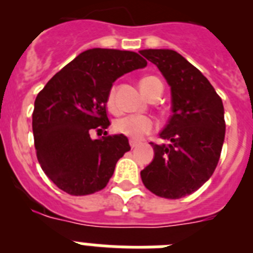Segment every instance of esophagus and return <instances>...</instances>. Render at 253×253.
Masks as SVG:
<instances>
[{"label":"esophagus","mask_w":253,"mask_h":253,"mask_svg":"<svg viewBox=\"0 0 253 253\" xmlns=\"http://www.w3.org/2000/svg\"><path fill=\"white\" fill-rule=\"evenodd\" d=\"M129 144H130L131 149H133V148H135V147H138V144H139V143H138L137 140H133V139H130V140H129Z\"/></svg>","instance_id":"esophagus-1"}]
</instances>
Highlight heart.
<instances>
[{
	"instance_id": "obj_1",
	"label": "heart",
	"mask_w": 253,
	"mask_h": 253,
	"mask_svg": "<svg viewBox=\"0 0 253 253\" xmlns=\"http://www.w3.org/2000/svg\"><path fill=\"white\" fill-rule=\"evenodd\" d=\"M157 84H162L160 78H157L156 76H147V77L142 78L140 88H142L143 93L148 97ZM106 102L110 110H115V87H113L109 91ZM156 128H157V123L149 116L143 115H125L122 116V118H118L114 122V130L116 133L123 134V135L133 140L140 139L147 134L156 130Z\"/></svg>"
}]
</instances>
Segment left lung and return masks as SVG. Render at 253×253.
Returning a JSON list of instances; mask_svg holds the SVG:
<instances>
[{
  "mask_svg": "<svg viewBox=\"0 0 253 253\" xmlns=\"http://www.w3.org/2000/svg\"><path fill=\"white\" fill-rule=\"evenodd\" d=\"M140 54L158 67L172 96V115L160 134L167 143H151L154 158L140 177L157 196L184 198L200 189L218 165L225 135L222 99L177 51L146 49Z\"/></svg>",
  "mask_w": 253,
  "mask_h": 253,
  "instance_id": "1",
  "label": "left lung"
}]
</instances>
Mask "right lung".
<instances>
[{
	"instance_id": "add662e5",
	"label": "right lung",
	"mask_w": 253,
	"mask_h": 253,
	"mask_svg": "<svg viewBox=\"0 0 253 253\" xmlns=\"http://www.w3.org/2000/svg\"><path fill=\"white\" fill-rule=\"evenodd\" d=\"M146 66L147 60L134 51L88 49L38 93L33 111L37 157L44 173L64 193L81 196L102 190L116 162L130 151L123 134L105 131L99 139L90 134L110 125L106 100L114 82Z\"/></svg>"
}]
</instances>
